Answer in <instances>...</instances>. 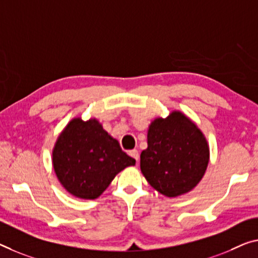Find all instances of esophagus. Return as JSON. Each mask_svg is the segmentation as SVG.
<instances>
[{
    "label": "esophagus",
    "instance_id": "34e87169",
    "mask_svg": "<svg viewBox=\"0 0 258 258\" xmlns=\"http://www.w3.org/2000/svg\"><path fill=\"white\" fill-rule=\"evenodd\" d=\"M129 156L133 157L136 161L140 160V153H138L137 150H132V151H129Z\"/></svg>",
    "mask_w": 258,
    "mask_h": 258
}]
</instances>
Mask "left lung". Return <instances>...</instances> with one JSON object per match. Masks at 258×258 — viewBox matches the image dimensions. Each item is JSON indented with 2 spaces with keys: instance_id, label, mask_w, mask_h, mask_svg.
<instances>
[{
  "instance_id": "obj_1",
  "label": "left lung",
  "mask_w": 258,
  "mask_h": 258,
  "mask_svg": "<svg viewBox=\"0 0 258 258\" xmlns=\"http://www.w3.org/2000/svg\"><path fill=\"white\" fill-rule=\"evenodd\" d=\"M210 160L207 137L180 110L157 117L148 129L141 170L150 185L167 197L184 195L203 179Z\"/></svg>"
}]
</instances>
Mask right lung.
Listing matches in <instances>:
<instances>
[{"label": "right lung", "instance_id": "1", "mask_svg": "<svg viewBox=\"0 0 258 258\" xmlns=\"http://www.w3.org/2000/svg\"><path fill=\"white\" fill-rule=\"evenodd\" d=\"M51 164L67 191L82 200H96L116 174L136 160L122 151L96 117H75L58 135Z\"/></svg>", "mask_w": 258, "mask_h": 258}]
</instances>
